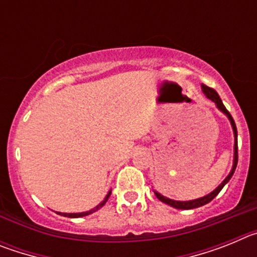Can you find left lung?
<instances>
[{
    "mask_svg": "<svg viewBox=\"0 0 257 257\" xmlns=\"http://www.w3.org/2000/svg\"><path fill=\"white\" fill-rule=\"evenodd\" d=\"M201 87H202V91H203V94H205L206 96L210 99V100H212L213 103L216 104L217 108H219L220 110H221V112L229 118V121H230L231 127H233V133H234V160H233V167H231V170H230V172H229L228 176L224 179V181L220 184L216 189L213 190V192H211L210 194H207V196L201 197V198H197V199H192V201H174V199H170V198H167V197L162 196L161 193L154 192L156 197L160 199L161 202H163V203L171 206V207H174V208H178V210H192V208H197V207H201V206H203V205H207L208 202L212 201V199L215 198L217 194H219L220 190L224 188V185H225V184L230 180V178L233 176V174H234L235 167H237V163H238V134H237V127H235L234 119H233V117L230 115V113L226 110V108L224 106V104H222L221 99H220V96L217 95V92L215 91L213 88L208 87V86H206V85H202Z\"/></svg>",
    "mask_w": 257,
    "mask_h": 257,
    "instance_id": "8db88e82",
    "label": "left lung"
}]
</instances>
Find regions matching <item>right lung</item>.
Masks as SVG:
<instances>
[{
  "mask_svg": "<svg viewBox=\"0 0 257 257\" xmlns=\"http://www.w3.org/2000/svg\"><path fill=\"white\" fill-rule=\"evenodd\" d=\"M110 193H112V190H110V192H109L108 194H106V197H105V198H104L103 202H100V203H99V205H97L96 207L91 208V210H90V211H86V212H78V213L59 212V215H61V216H67V217H82V216H87V215H90V213L95 212V211H97V210H99V208H101L104 205H105L106 201H108V198H109V196H110Z\"/></svg>",
  "mask_w": 257,
  "mask_h": 257,
  "instance_id": "obj_1",
  "label": "right lung"
}]
</instances>
